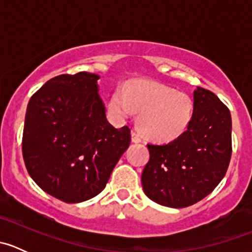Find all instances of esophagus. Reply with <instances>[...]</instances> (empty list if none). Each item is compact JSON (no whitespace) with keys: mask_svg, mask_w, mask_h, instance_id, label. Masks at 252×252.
Segmentation results:
<instances>
[{"mask_svg":"<svg viewBox=\"0 0 252 252\" xmlns=\"http://www.w3.org/2000/svg\"><path fill=\"white\" fill-rule=\"evenodd\" d=\"M141 136L140 134L136 133V131H131V141L133 142H141Z\"/></svg>","mask_w":252,"mask_h":252,"instance_id":"obj_1","label":"esophagus"}]
</instances>
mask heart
Masks as SVG:
<instances>
[{"mask_svg": "<svg viewBox=\"0 0 252 252\" xmlns=\"http://www.w3.org/2000/svg\"><path fill=\"white\" fill-rule=\"evenodd\" d=\"M117 121H126L139 112L138 126L145 136L169 142L187 131L192 118L191 98L174 89L152 80H136L126 89L118 88L108 105Z\"/></svg>", "mask_w": 252, "mask_h": 252, "instance_id": "heart-1", "label": "heart"}]
</instances>
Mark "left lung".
I'll list each match as a JSON object with an SVG mask.
<instances>
[{
    "label": "left lung",
    "instance_id": "obj_1",
    "mask_svg": "<svg viewBox=\"0 0 252 252\" xmlns=\"http://www.w3.org/2000/svg\"><path fill=\"white\" fill-rule=\"evenodd\" d=\"M141 175L150 200L167 207L196 204L225 175L232 156V117L210 90H194V111L187 131L163 145L149 144Z\"/></svg>",
    "mask_w": 252,
    "mask_h": 252
}]
</instances>
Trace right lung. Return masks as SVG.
Segmentation results:
<instances>
[{
  "mask_svg": "<svg viewBox=\"0 0 252 252\" xmlns=\"http://www.w3.org/2000/svg\"><path fill=\"white\" fill-rule=\"evenodd\" d=\"M100 75L80 72L45 83L28 103L23 157L28 173L47 194L68 204L105 189L130 144V129L106 118Z\"/></svg>",
  "mask_w": 252,
  "mask_h": 252,
  "instance_id": "right-lung-1",
  "label": "right lung"
}]
</instances>
